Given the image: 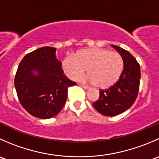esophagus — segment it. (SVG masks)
<instances>
[{
  "label": "esophagus",
  "mask_w": 159,
  "mask_h": 159,
  "mask_svg": "<svg viewBox=\"0 0 159 159\" xmlns=\"http://www.w3.org/2000/svg\"><path fill=\"white\" fill-rule=\"evenodd\" d=\"M81 87L83 88V89H85V90H88V89H89V86L84 85V84H81Z\"/></svg>",
  "instance_id": "obj_1"
}]
</instances>
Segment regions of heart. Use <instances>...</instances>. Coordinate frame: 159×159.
I'll use <instances>...</instances> for the list:
<instances>
[{"label": "heart", "mask_w": 159, "mask_h": 159, "mask_svg": "<svg viewBox=\"0 0 159 159\" xmlns=\"http://www.w3.org/2000/svg\"><path fill=\"white\" fill-rule=\"evenodd\" d=\"M123 68L124 61L119 53L99 48L84 49L75 56H67L62 62L64 72L70 79H77L87 68L89 74L84 80L100 89L113 85L121 76Z\"/></svg>", "instance_id": "heart-1"}]
</instances>
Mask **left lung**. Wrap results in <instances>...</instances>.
Masks as SVG:
<instances>
[{"mask_svg": "<svg viewBox=\"0 0 159 159\" xmlns=\"http://www.w3.org/2000/svg\"><path fill=\"white\" fill-rule=\"evenodd\" d=\"M111 46L122 57L124 70L116 83L99 91V98L93 103L94 108L105 116L123 113L134 104L139 94L141 78L140 65L136 59L126 50Z\"/></svg>", "mask_w": 159, "mask_h": 159, "instance_id": "8db88e82", "label": "left lung"}]
</instances>
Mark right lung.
<instances>
[{
  "label": "right lung",
  "instance_id": "right-lung-1",
  "mask_svg": "<svg viewBox=\"0 0 159 159\" xmlns=\"http://www.w3.org/2000/svg\"><path fill=\"white\" fill-rule=\"evenodd\" d=\"M55 52V48L43 47L28 53L19 64L14 78L23 108L42 119L52 118L61 111L66 102L68 89L76 84L64 75Z\"/></svg>",
  "mask_w": 159,
  "mask_h": 159
}]
</instances>
